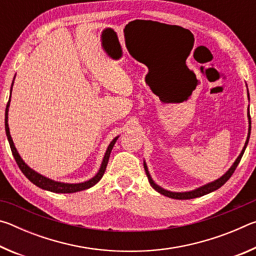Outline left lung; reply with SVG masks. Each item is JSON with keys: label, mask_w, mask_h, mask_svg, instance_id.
<instances>
[{"label": "left lung", "mask_w": 256, "mask_h": 256, "mask_svg": "<svg viewBox=\"0 0 256 256\" xmlns=\"http://www.w3.org/2000/svg\"><path fill=\"white\" fill-rule=\"evenodd\" d=\"M248 97L250 99V94H248ZM248 138H246V142H245V146L244 148H242V152L238 156L237 159L235 160V162L232 164V167L229 168V170L224 172V174L220 177V178L216 180L214 182H211V183H208L206 185H202L200 188H198L196 190H188V192H172V190H164L162 188V186H159L158 184L154 183V180H152V177H151L150 172L148 170V166H146V162L144 160V170H146V174L148 176V180H149V183L150 185L152 186V188L157 190L158 193L162 194L164 196H168V198H176V200H188V198H200L206 196V194H209L211 192H214V190H218L219 188H222V186L226 183V182L230 178L232 175L234 174V172H235L236 167L238 166V164H240V159L242 157V154H244V151L246 149V146H248V140H250V110L248 112Z\"/></svg>", "instance_id": "1"}]
</instances>
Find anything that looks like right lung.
<instances>
[{"label": "right lung", "mask_w": 256, "mask_h": 256, "mask_svg": "<svg viewBox=\"0 0 256 256\" xmlns=\"http://www.w3.org/2000/svg\"><path fill=\"white\" fill-rule=\"evenodd\" d=\"M12 86H14V82H12ZM12 86H11V92H10V98H8V105L6 108V133L8 144H10L12 154H14L16 162V164H18L20 170L24 172V175L27 177V178L32 182V183L38 186V188L46 190H50V192H54V193H76V192H80V190H88L90 188H92L94 184H97L98 182L102 180L104 172H105V170H106L108 159H110L112 149L120 136H116L112 138V141L110 142L106 150L105 156H104L100 168H99L98 172L92 177V178H90L89 180L82 182V183H74V184L63 183V182H56L54 180H50V178H48V177H46L44 175L40 174V172H34L32 168H30L28 164L24 162V159L20 157L18 150H16V148L14 140H12L11 134H10V128H8V107H10V102H11Z\"/></svg>", "instance_id": "1"}]
</instances>
